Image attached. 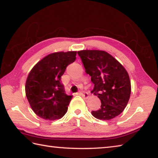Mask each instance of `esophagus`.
<instances>
[{
    "mask_svg": "<svg viewBox=\"0 0 158 158\" xmlns=\"http://www.w3.org/2000/svg\"><path fill=\"white\" fill-rule=\"evenodd\" d=\"M79 94L81 95L82 96V97H84V98H88L89 97V93H88L87 92H85V91L80 92Z\"/></svg>",
    "mask_w": 158,
    "mask_h": 158,
    "instance_id": "1",
    "label": "esophagus"
}]
</instances>
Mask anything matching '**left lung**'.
<instances>
[{
  "label": "left lung",
  "mask_w": 158,
  "mask_h": 158,
  "mask_svg": "<svg viewBox=\"0 0 158 158\" xmlns=\"http://www.w3.org/2000/svg\"><path fill=\"white\" fill-rule=\"evenodd\" d=\"M78 54L94 84L93 93L101 101L100 108L91 114L96 118L109 121L126 107L131 93L127 72L116 58L105 51L81 50Z\"/></svg>",
  "instance_id": "obj_1"
}]
</instances>
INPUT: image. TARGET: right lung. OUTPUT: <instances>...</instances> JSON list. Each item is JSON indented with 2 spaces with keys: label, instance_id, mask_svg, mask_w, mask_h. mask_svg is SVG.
Segmentation results:
<instances>
[{
  "label": "right lung",
  "instance_id": "add662e5",
  "mask_svg": "<svg viewBox=\"0 0 158 158\" xmlns=\"http://www.w3.org/2000/svg\"><path fill=\"white\" fill-rule=\"evenodd\" d=\"M77 52L50 53L29 73L25 90L35 114L49 121L60 119L66 114L73 95L65 93L61 76L67 66L76 59Z\"/></svg>",
  "mask_w": 158,
  "mask_h": 158
}]
</instances>
